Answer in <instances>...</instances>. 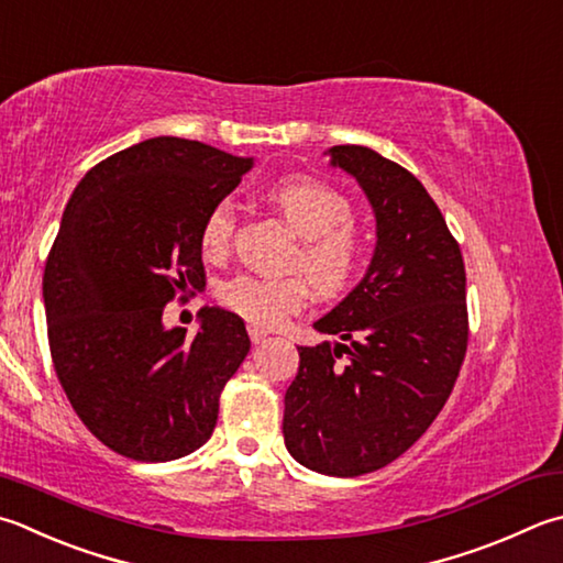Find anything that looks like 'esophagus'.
<instances>
[{
	"instance_id": "obj_1",
	"label": "esophagus",
	"mask_w": 563,
	"mask_h": 563,
	"mask_svg": "<svg viewBox=\"0 0 563 563\" xmlns=\"http://www.w3.org/2000/svg\"><path fill=\"white\" fill-rule=\"evenodd\" d=\"M247 333H250V341H252L254 345H260V343L264 341V338L269 335L267 331H264L262 325H254V323H250V325H247Z\"/></svg>"
}]
</instances>
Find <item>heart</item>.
Instances as JSON below:
<instances>
[{"instance_id": "1", "label": "heart", "mask_w": 563, "mask_h": 563, "mask_svg": "<svg viewBox=\"0 0 563 563\" xmlns=\"http://www.w3.org/2000/svg\"><path fill=\"white\" fill-rule=\"evenodd\" d=\"M267 200L296 235L303 238L291 267L307 277L238 274L220 286V301L250 323L282 325L286 318L306 309L311 284L321 296H341L353 286L365 262V240L353 225L355 208L350 198L316 178H282L267 188ZM235 228L238 213L230 200H220L208 210L200 225V247L210 260L228 257Z\"/></svg>"}]
</instances>
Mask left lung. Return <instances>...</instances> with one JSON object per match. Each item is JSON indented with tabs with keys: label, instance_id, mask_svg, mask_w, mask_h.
I'll return each instance as SVG.
<instances>
[{
	"label": "left lung",
	"instance_id": "1",
	"mask_svg": "<svg viewBox=\"0 0 563 563\" xmlns=\"http://www.w3.org/2000/svg\"><path fill=\"white\" fill-rule=\"evenodd\" d=\"M377 220L367 274L313 328L341 343L299 347L284 443L306 468L355 478L419 441L446 405L468 347L459 242L427 188L367 146H333Z\"/></svg>",
	"mask_w": 563,
	"mask_h": 563
}]
</instances>
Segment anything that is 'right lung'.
I'll list each match as a JSON object with an SVG mask.
<instances>
[{"label":"right lung","mask_w":563,"mask_h":563,"mask_svg":"<svg viewBox=\"0 0 563 563\" xmlns=\"http://www.w3.org/2000/svg\"><path fill=\"white\" fill-rule=\"evenodd\" d=\"M252 158L154 136L92 166L63 210L44 269L48 345L60 387L90 433L132 461L194 453L220 391L250 353L242 318L200 309L164 328V306L206 286L200 225Z\"/></svg>","instance_id":"obj_1"}]
</instances>
